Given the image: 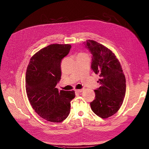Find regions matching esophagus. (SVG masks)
I'll list each match as a JSON object with an SVG mask.
<instances>
[{
  "mask_svg": "<svg viewBox=\"0 0 149 149\" xmlns=\"http://www.w3.org/2000/svg\"><path fill=\"white\" fill-rule=\"evenodd\" d=\"M83 90H84V89H82L77 90L75 91V92H76L77 93H80L82 92V91H83Z\"/></svg>",
  "mask_w": 149,
  "mask_h": 149,
  "instance_id": "34e87169",
  "label": "esophagus"
}]
</instances>
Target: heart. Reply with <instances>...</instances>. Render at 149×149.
I'll list each match as a JSON object with an SVG mask.
<instances>
[{"label":"heart","mask_w":149,"mask_h":149,"mask_svg":"<svg viewBox=\"0 0 149 149\" xmlns=\"http://www.w3.org/2000/svg\"><path fill=\"white\" fill-rule=\"evenodd\" d=\"M80 55H81V54H80Z\"/></svg>","instance_id":"b5f03b06"}]
</instances>
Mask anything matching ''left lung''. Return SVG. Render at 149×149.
I'll list each match as a JSON object with an SVG mask.
<instances>
[{
  "label": "left lung",
  "instance_id": "8db88e82",
  "mask_svg": "<svg viewBox=\"0 0 149 149\" xmlns=\"http://www.w3.org/2000/svg\"><path fill=\"white\" fill-rule=\"evenodd\" d=\"M91 54V68L99 74L100 86L94 90L95 99L90 102L93 112L105 119L115 114L125 94V78L118 59L108 48L93 40L84 42Z\"/></svg>",
  "mask_w": 149,
  "mask_h": 149
}]
</instances>
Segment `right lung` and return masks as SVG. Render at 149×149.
Wrapping results in <instances>:
<instances>
[{
	"label": "right lung",
	"instance_id": "1",
	"mask_svg": "<svg viewBox=\"0 0 149 149\" xmlns=\"http://www.w3.org/2000/svg\"><path fill=\"white\" fill-rule=\"evenodd\" d=\"M71 48L69 44H51L30 59L26 74V90L30 104L42 118L59 123L70 112L75 91L60 90L56 86L61 79V62Z\"/></svg>",
	"mask_w": 149,
	"mask_h": 149
}]
</instances>
